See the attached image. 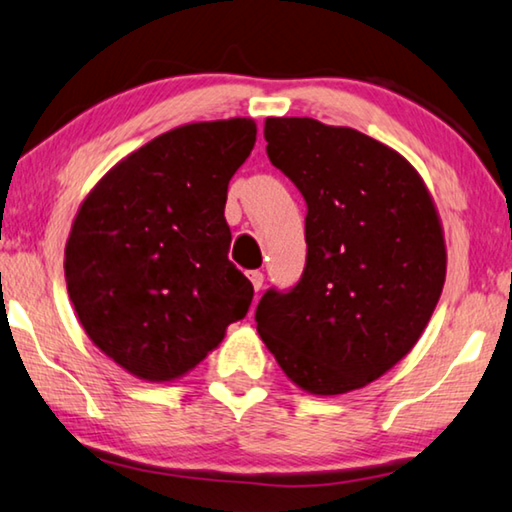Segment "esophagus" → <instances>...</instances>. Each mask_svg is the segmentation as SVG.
Returning <instances> with one entry per match:
<instances>
[{
  "label": "esophagus",
  "mask_w": 512,
  "mask_h": 512,
  "mask_svg": "<svg viewBox=\"0 0 512 512\" xmlns=\"http://www.w3.org/2000/svg\"><path fill=\"white\" fill-rule=\"evenodd\" d=\"M248 278H250V282H253L255 291L262 289V285H264V273H259V271H250V273H248Z\"/></svg>",
  "instance_id": "obj_1"
}]
</instances>
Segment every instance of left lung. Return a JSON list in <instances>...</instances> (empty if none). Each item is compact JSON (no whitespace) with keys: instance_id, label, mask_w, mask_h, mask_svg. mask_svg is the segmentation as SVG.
<instances>
[{"instance_id":"8db88e82","label":"left lung","mask_w":512,"mask_h":512,"mask_svg":"<svg viewBox=\"0 0 512 512\" xmlns=\"http://www.w3.org/2000/svg\"><path fill=\"white\" fill-rule=\"evenodd\" d=\"M264 139L307 202V264L294 289L259 300L257 332L300 389L353 392L431 321L446 278L440 214L417 168L358 129L266 118Z\"/></svg>"}]
</instances>
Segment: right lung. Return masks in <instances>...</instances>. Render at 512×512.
Returning <instances> with one entry per match:
<instances>
[{
	"mask_svg": "<svg viewBox=\"0 0 512 512\" xmlns=\"http://www.w3.org/2000/svg\"><path fill=\"white\" fill-rule=\"evenodd\" d=\"M253 118L189 123L120 159L79 205L66 285L104 355L173 383L246 316L253 285L230 259L227 184L255 145Z\"/></svg>",
	"mask_w": 512,
	"mask_h": 512,
	"instance_id": "add662e5",
	"label": "right lung"
}]
</instances>
